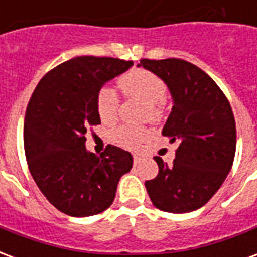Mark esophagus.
Returning <instances> with one entry per match:
<instances>
[{"label":"esophagus","mask_w":257,"mask_h":257,"mask_svg":"<svg viewBox=\"0 0 257 257\" xmlns=\"http://www.w3.org/2000/svg\"><path fill=\"white\" fill-rule=\"evenodd\" d=\"M140 161H142V157H140L139 154H134V164H135V165H138Z\"/></svg>","instance_id":"obj_1"}]
</instances>
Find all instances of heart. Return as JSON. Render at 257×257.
<instances>
[{
	"instance_id": "1",
	"label": "heart",
	"mask_w": 257,
	"mask_h": 257,
	"mask_svg": "<svg viewBox=\"0 0 257 257\" xmlns=\"http://www.w3.org/2000/svg\"><path fill=\"white\" fill-rule=\"evenodd\" d=\"M123 95L135 97L146 103L145 117L150 121H160L162 117V101L167 96V85L157 74L143 68H135L118 79ZM119 99L115 90L104 86L96 97V110L101 121L112 122L118 114ZM149 136L143 126L122 125L115 129L114 140L123 147H138Z\"/></svg>"
}]
</instances>
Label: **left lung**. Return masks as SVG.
<instances>
[{
	"label": "left lung",
	"mask_w": 257,
	"mask_h": 257,
	"mask_svg": "<svg viewBox=\"0 0 257 257\" xmlns=\"http://www.w3.org/2000/svg\"><path fill=\"white\" fill-rule=\"evenodd\" d=\"M138 66L167 84L173 107L162 135L179 145L172 165L154 158L158 175L145 183L147 193L164 212L197 210L220 189L232 167L237 131L231 106L215 81L186 60L142 59Z\"/></svg>",
	"instance_id": "obj_1"
}]
</instances>
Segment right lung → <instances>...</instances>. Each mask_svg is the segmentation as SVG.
Returning <instances> with one entry per match:
<instances>
[{
    "label": "right lung",
    "instance_id": "right-lung-1",
    "mask_svg": "<svg viewBox=\"0 0 257 257\" xmlns=\"http://www.w3.org/2000/svg\"><path fill=\"white\" fill-rule=\"evenodd\" d=\"M132 60L78 56L41 78L27 104L25 153L34 182L51 204L73 217L101 213L114 201L131 153L108 145L100 157L86 150V131L100 123L101 86L132 67Z\"/></svg>",
    "mask_w": 257,
    "mask_h": 257
}]
</instances>
